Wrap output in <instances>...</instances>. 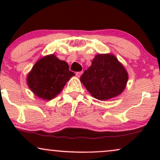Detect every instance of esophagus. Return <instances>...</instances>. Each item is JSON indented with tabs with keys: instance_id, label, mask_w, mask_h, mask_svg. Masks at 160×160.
Returning a JSON list of instances; mask_svg holds the SVG:
<instances>
[{
	"instance_id": "esophagus-1",
	"label": "esophagus",
	"mask_w": 160,
	"mask_h": 160,
	"mask_svg": "<svg viewBox=\"0 0 160 160\" xmlns=\"http://www.w3.org/2000/svg\"><path fill=\"white\" fill-rule=\"evenodd\" d=\"M82 71H79V72H77L76 73V76L78 77V78H80V76H81V74H82Z\"/></svg>"
}]
</instances>
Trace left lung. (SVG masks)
Masks as SVG:
<instances>
[{
  "mask_svg": "<svg viewBox=\"0 0 160 160\" xmlns=\"http://www.w3.org/2000/svg\"><path fill=\"white\" fill-rule=\"evenodd\" d=\"M80 81L94 98L108 100L122 92L128 81V73L113 55L99 54L81 75Z\"/></svg>",
  "mask_w": 160,
  "mask_h": 160,
  "instance_id": "obj_1",
  "label": "left lung"
}]
</instances>
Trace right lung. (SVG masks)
I'll list each match as a JSON object with an SVG mask.
<instances>
[{
	"label": "right lung",
	"mask_w": 160,
	"mask_h": 160,
	"mask_svg": "<svg viewBox=\"0 0 160 160\" xmlns=\"http://www.w3.org/2000/svg\"><path fill=\"white\" fill-rule=\"evenodd\" d=\"M74 73L65 61L54 55L40 58L33 66L27 78V83L37 96L51 100L62 90Z\"/></svg>",
	"instance_id": "1"
}]
</instances>
